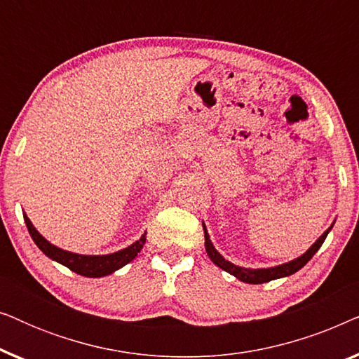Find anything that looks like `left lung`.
Listing matches in <instances>:
<instances>
[{"instance_id":"1","label":"left lung","mask_w":359,"mask_h":359,"mask_svg":"<svg viewBox=\"0 0 359 359\" xmlns=\"http://www.w3.org/2000/svg\"><path fill=\"white\" fill-rule=\"evenodd\" d=\"M335 224V222H333ZM333 224L328 227L325 232L320 235V238L317 240L316 243L312 245L311 248L307 250L306 253L302 255V257H299L296 259H292V262L289 263H284V264H279V266H274V268H264V269H250V268H242V266H237V264L230 263L225 259L222 255H220L217 250L214 248L212 242H210L209 238V233H208V229H205V225L203 224V229H204V237H205V252H208L209 258L212 259V262L217 264L220 269H224V271H227L235 276L240 281L243 283H248V284H262V283H268V281H273V279H279V278H284V276H291L296 271H299L304 264H307L309 259H311L313 255L318 252V248L322 247V243L325 242L328 232H330Z\"/></svg>"}]
</instances>
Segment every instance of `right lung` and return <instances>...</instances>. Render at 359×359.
I'll return each mask as SVG.
<instances>
[{
	"instance_id": "1",
	"label": "right lung",
	"mask_w": 359,
	"mask_h": 359,
	"mask_svg": "<svg viewBox=\"0 0 359 359\" xmlns=\"http://www.w3.org/2000/svg\"><path fill=\"white\" fill-rule=\"evenodd\" d=\"M24 222L27 225V230L29 233H31L34 243H36L48 258H52L53 262L60 263L68 269H72V271H75L76 274H81V276H86V278H101L117 271L119 268L126 266L127 263H130L132 259L140 253V250L144 248L145 245V233H144L140 237V240H137L135 243H132L130 247L121 250V252H116L111 255H97V257L96 255H78V253L67 252V250H62L55 247V245H52L50 242H47V240L37 232L27 215H24Z\"/></svg>"
}]
</instances>
